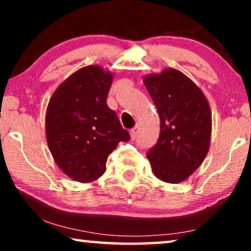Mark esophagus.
Here are the masks:
<instances>
[{
    "label": "esophagus",
    "mask_w": 251,
    "mask_h": 251,
    "mask_svg": "<svg viewBox=\"0 0 251 251\" xmlns=\"http://www.w3.org/2000/svg\"><path fill=\"white\" fill-rule=\"evenodd\" d=\"M138 131H139V126H138L130 130V137H131V139L137 138V136H138Z\"/></svg>",
    "instance_id": "34e87169"
}]
</instances>
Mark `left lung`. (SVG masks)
<instances>
[{"label": "left lung", "mask_w": 251, "mask_h": 251, "mask_svg": "<svg viewBox=\"0 0 251 251\" xmlns=\"http://www.w3.org/2000/svg\"><path fill=\"white\" fill-rule=\"evenodd\" d=\"M144 84L160 115V137L147 153L160 180H186L207 156L211 140V111L203 92L175 68L147 74Z\"/></svg>", "instance_id": "obj_1"}]
</instances>
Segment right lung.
<instances>
[{"mask_svg":"<svg viewBox=\"0 0 251 251\" xmlns=\"http://www.w3.org/2000/svg\"><path fill=\"white\" fill-rule=\"evenodd\" d=\"M114 74L89 65L61 82L46 112V137L54 162L78 183H91L106 171L107 156L129 132L106 104Z\"/></svg>","mask_w":251,"mask_h":251,"instance_id":"right-lung-1","label":"right lung"}]
</instances>
